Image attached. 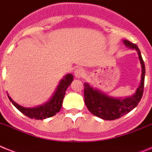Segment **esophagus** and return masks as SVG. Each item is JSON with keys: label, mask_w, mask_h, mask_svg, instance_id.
I'll return each instance as SVG.
<instances>
[{"label": "esophagus", "mask_w": 152, "mask_h": 152, "mask_svg": "<svg viewBox=\"0 0 152 152\" xmlns=\"http://www.w3.org/2000/svg\"><path fill=\"white\" fill-rule=\"evenodd\" d=\"M85 71L82 68H77L75 70V76L77 78H81L85 76Z\"/></svg>", "instance_id": "1"}]
</instances>
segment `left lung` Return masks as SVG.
Wrapping results in <instances>:
<instances>
[{
    "instance_id": "obj_1",
    "label": "left lung",
    "mask_w": 152,
    "mask_h": 152,
    "mask_svg": "<svg viewBox=\"0 0 152 152\" xmlns=\"http://www.w3.org/2000/svg\"><path fill=\"white\" fill-rule=\"evenodd\" d=\"M124 44L129 48L135 49L138 52L139 60L142 64V79L139 88L135 94L126 99H117L107 96L97 90L93 89L92 87L84 83V103L88 110L97 117L106 120H114L119 119L129 113L136 107L142 99L144 91L145 68L139 49L135 43L129 40H124Z\"/></svg>"
}]
</instances>
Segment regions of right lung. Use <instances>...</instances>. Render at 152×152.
I'll return each mask as SVG.
<instances>
[{
    "label": "right lung",
    "mask_w": 152,
    "mask_h": 152,
    "mask_svg": "<svg viewBox=\"0 0 152 152\" xmlns=\"http://www.w3.org/2000/svg\"><path fill=\"white\" fill-rule=\"evenodd\" d=\"M73 77V75H71V74L67 75L60 81L57 91H56L52 99L49 102H47L45 105H42L40 107H36V108H25V107L18 105L7 95L8 98L10 100V102H12L13 106L17 110L20 111L23 114H24L25 116H28L31 119H46V118L55 116L57 113L59 112L61 105H62L65 91H66L67 88H68V86L72 82Z\"/></svg>",
    "instance_id": "add662e5"
}]
</instances>
